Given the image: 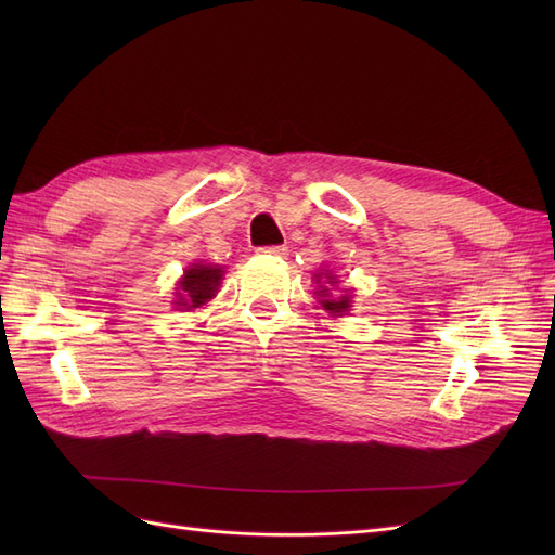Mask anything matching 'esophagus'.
Instances as JSON below:
<instances>
[{
	"label": "esophagus",
	"instance_id": "1",
	"mask_svg": "<svg viewBox=\"0 0 555 555\" xmlns=\"http://www.w3.org/2000/svg\"><path fill=\"white\" fill-rule=\"evenodd\" d=\"M259 255L261 257H271V259H280L287 255V247L282 245H268V247H259Z\"/></svg>",
	"mask_w": 555,
	"mask_h": 555
}]
</instances>
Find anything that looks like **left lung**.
<instances>
[{
    "instance_id": "8db88e82",
    "label": "left lung",
    "mask_w": 555,
    "mask_h": 555,
    "mask_svg": "<svg viewBox=\"0 0 555 555\" xmlns=\"http://www.w3.org/2000/svg\"><path fill=\"white\" fill-rule=\"evenodd\" d=\"M314 278H317V282L322 280V278H326L331 287H335V284H338V275H331L328 271H326V273H314ZM317 296H319V304H322V308H324L331 317H343V314H347L349 308H351V294H349V292L343 294V296H328V287H326V284H319Z\"/></svg>"
}]
</instances>
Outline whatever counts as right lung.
<instances>
[{"mask_svg": "<svg viewBox=\"0 0 555 555\" xmlns=\"http://www.w3.org/2000/svg\"><path fill=\"white\" fill-rule=\"evenodd\" d=\"M222 275H224L222 266L196 261L190 268H184V275L178 280L176 306L188 312L206 306L210 298H215L217 289H220Z\"/></svg>", "mask_w": 555, "mask_h": 555, "instance_id": "obj_1", "label": "right lung"}]
</instances>
